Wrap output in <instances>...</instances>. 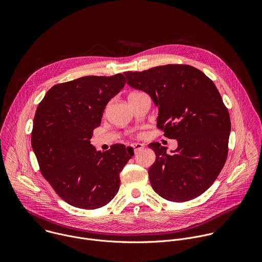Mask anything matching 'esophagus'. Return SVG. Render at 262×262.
<instances>
[{
	"label": "esophagus",
	"mask_w": 262,
	"mask_h": 262,
	"mask_svg": "<svg viewBox=\"0 0 262 262\" xmlns=\"http://www.w3.org/2000/svg\"><path fill=\"white\" fill-rule=\"evenodd\" d=\"M130 147L135 152H138V151L142 150V149H144V145L141 144V143H134V144L130 145Z\"/></svg>",
	"instance_id": "34e87169"
}]
</instances>
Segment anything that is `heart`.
<instances>
[{"label": "heart", "instance_id": "b5f03b06", "mask_svg": "<svg viewBox=\"0 0 262 262\" xmlns=\"http://www.w3.org/2000/svg\"><path fill=\"white\" fill-rule=\"evenodd\" d=\"M137 93H139V92H135V93H132V94H129V96H133V95H135V94H137ZM128 96V97H129Z\"/></svg>", "mask_w": 262, "mask_h": 262}]
</instances>
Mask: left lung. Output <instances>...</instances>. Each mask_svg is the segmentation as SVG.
Returning a JSON list of instances; mask_svg holds the SVG:
<instances>
[{
    "mask_svg": "<svg viewBox=\"0 0 262 262\" xmlns=\"http://www.w3.org/2000/svg\"><path fill=\"white\" fill-rule=\"evenodd\" d=\"M124 74L130 87L145 91L159 105L158 128L178 144L171 156L158 142L148 145L157 157L148 170L152 189L173 202L200 196L214 182L228 156L230 116L215 85L186 64Z\"/></svg>",
    "mask_w": 262,
    "mask_h": 262,
    "instance_id": "8db88e82",
    "label": "left lung"
}]
</instances>
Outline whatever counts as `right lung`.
<instances>
[{"instance_id": "right-lung-1", "label": "right lung", "mask_w": 262, "mask_h": 262, "mask_svg": "<svg viewBox=\"0 0 262 262\" xmlns=\"http://www.w3.org/2000/svg\"><path fill=\"white\" fill-rule=\"evenodd\" d=\"M122 73L87 76L53 86L37 106L31 143L42 176L59 197L83 209L107 204L134 156L123 144L96 151L90 144L108 100L125 85Z\"/></svg>"}]
</instances>
